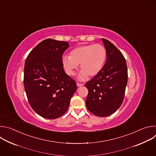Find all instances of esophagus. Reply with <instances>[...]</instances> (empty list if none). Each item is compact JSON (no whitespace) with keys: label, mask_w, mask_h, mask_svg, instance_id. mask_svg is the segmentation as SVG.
<instances>
[{"label":"esophagus","mask_w":156,"mask_h":156,"mask_svg":"<svg viewBox=\"0 0 156 156\" xmlns=\"http://www.w3.org/2000/svg\"><path fill=\"white\" fill-rule=\"evenodd\" d=\"M76 85H77V86H78V87H80V86H83L84 85V84H83V83H76Z\"/></svg>","instance_id":"esophagus-1"}]
</instances>
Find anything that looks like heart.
I'll return each mask as SVG.
<instances>
[{
    "label": "heart",
    "instance_id": "1",
    "mask_svg": "<svg viewBox=\"0 0 156 156\" xmlns=\"http://www.w3.org/2000/svg\"><path fill=\"white\" fill-rule=\"evenodd\" d=\"M107 57V51L101 44H87L73 49L69 57H62V62L66 73L74 76L80 65L78 79L84 80L89 76L94 77L102 70Z\"/></svg>",
    "mask_w": 156,
    "mask_h": 156
}]
</instances>
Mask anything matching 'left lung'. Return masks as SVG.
I'll list each match as a JSON object with an SVG mask.
<instances>
[{
	"mask_svg": "<svg viewBox=\"0 0 156 156\" xmlns=\"http://www.w3.org/2000/svg\"><path fill=\"white\" fill-rule=\"evenodd\" d=\"M107 51L101 72L85 84L88 90L87 108L98 117L112 115L121 106L128 81L126 60L122 52L106 39H102Z\"/></svg>",
	"mask_w": 156,
	"mask_h": 156,
	"instance_id": "8db88e82",
	"label": "left lung"
}]
</instances>
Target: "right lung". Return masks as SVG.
<instances>
[{
    "label": "right lung",
    "mask_w": 156,
    "mask_h": 156,
    "mask_svg": "<svg viewBox=\"0 0 156 156\" xmlns=\"http://www.w3.org/2000/svg\"><path fill=\"white\" fill-rule=\"evenodd\" d=\"M69 42L42 41L28 55L24 68V87L30 105L40 116L55 119L67 110L76 83L66 75L62 59Z\"/></svg>",
    "instance_id": "right-lung-1"
}]
</instances>
